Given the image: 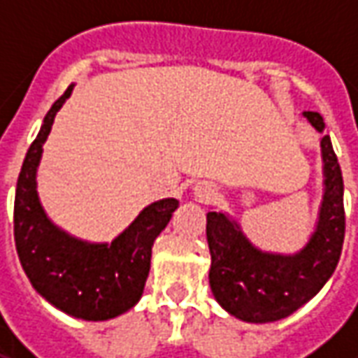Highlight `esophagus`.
Wrapping results in <instances>:
<instances>
[{
  "label": "esophagus",
  "instance_id": "1",
  "mask_svg": "<svg viewBox=\"0 0 358 358\" xmlns=\"http://www.w3.org/2000/svg\"><path fill=\"white\" fill-rule=\"evenodd\" d=\"M195 195H197L201 201H205V199H210V197L215 195V187H210L209 184H199V186L195 187Z\"/></svg>",
  "mask_w": 358,
  "mask_h": 358
}]
</instances>
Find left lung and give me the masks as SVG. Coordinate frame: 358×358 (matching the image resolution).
I'll return each instance as SVG.
<instances>
[{"mask_svg":"<svg viewBox=\"0 0 358 358\" xmlns=\"http://www.w3.org/2000/svg\"><path fill=\"white\" fill-rule=\"evenodd\" d=\"M320 138L324 192L315 232L297 253L255 248L240 224L222 210L207 213L209 284L218 305L243 322L266 324L293 315L315 297L338 266L343 236V176L318 113L305 110Z\"/></svg>","mask_w":358,"mask_h":358,"instance_id":"1","label":"left lung"}]
</instances>
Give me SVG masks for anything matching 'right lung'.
<instances>
[{
    "label": "right lung",
    "mask_w": 358,
    "mask_h": 358,
    "mask_svg": "<svg viewBox=\"0 0 358 358\" xmlns=\"http://www.w3.org/2000/svg\"><path fill=\"white\" fill-rule=\"evenodd\" d=\"M74 84L51 105L28 149L15 194V245L30 284L43 299L82 320H109L140 301L157 236L171 222L178 199L166 197L141 210L110 243L74 238L59 228L38 197V166L57 110Z\"/></svg>",
    "instance_id": "obj_1"
}]
</instances>
